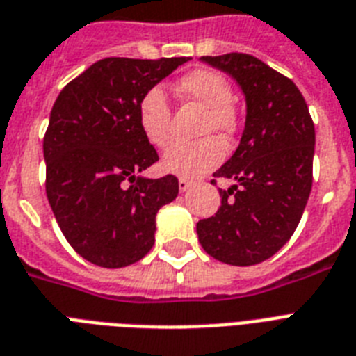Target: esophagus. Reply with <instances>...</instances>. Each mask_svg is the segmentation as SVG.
<instances>
[{"mask_svg": "<svg viewBox=\"0 0 356 356\" xmlns=\"http://www.w3.org/2000/svg\"><path fill=\"white\" fill-rule=\"evenodd\" d=\"M190 188H192V181H188V179L184 177L179 179V190H181V192H186V190Z\"/></svg>", "mask_w": 356, "mask_h": 356, "instance_id": "34e87169", "label": "esophagus"}]
</instances>
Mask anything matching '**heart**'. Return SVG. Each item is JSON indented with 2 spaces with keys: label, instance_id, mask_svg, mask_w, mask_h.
Listing matches in <instances>:
<instances>
[{
  "label": "heart",
  "instance_id": "obj_1",
  "mask_svg": "<svg viewBox=\"0 0 356 356\" xmlns=\"http://www.w3.org/2000/svg\"><path fill=\"white\" fill-rule=\"evenodd\" d=\"M175 94L181 102L194 103L203 108L200 133H218L231 138L238 131V113L233 103V90L220 72L197 68L175 83ZM136 120L145 140L159 149L172 144V107L161 86H151L136 103ZM225 156V145L214 134L175 144L164 155V168L181 177H200L216 168Z\"/></svg>",
  "mask_w": 356,
  "mask_h": 356
}]
</instances>
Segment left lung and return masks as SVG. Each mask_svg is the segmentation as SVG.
<instances>
[{
    "instance_id": "obj_1",
    "label": "left lung",
    "mask_w": 356,
    "mask_h": 356,
    "mask_svg": "<svg viewBox=\"0 0 356 356\" xmlns=\"http://www.w3.org/2000/svg\"><path fill=\"white\" fill-rule=\"evenodd\" d=\"M236 79L248 103L242 140L212 175L234 179L222 205L197 222L201 248L220 262L253 266L290 240L312 188L314 122L292 79L248 53L201 57Z\"/></svg>"
}]
</instances>
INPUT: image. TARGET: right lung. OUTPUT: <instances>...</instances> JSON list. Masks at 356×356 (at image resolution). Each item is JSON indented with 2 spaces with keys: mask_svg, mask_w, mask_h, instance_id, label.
<instances>
[{
  "mask_svg": "<svg viewBox=\"0 0 356 356\" xmlns=\"http://www.w3.org/2000/svg\"><path fill=\"white\" fill-rule=\"evenodd\" d=\"M188 60L107 57L58 94L44 134L46 194L64 238L88 262L123 268L149 253L155 216L179 181L138 177L159 161L136 120L147 88Z\"/></svg>",
  "mask_w": 356,
  "mask_h": 356,
  "instance_id": "right-lung-1",
  "label": "right lung"
}]
</instances>
